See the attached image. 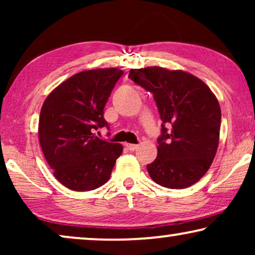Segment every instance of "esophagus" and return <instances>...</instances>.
I'll use <instances>...</instances> for the list:
<instances>
[{"label": "esophagus", "mask_w": 255, "mask_h": 255, "mask_svg": "<svg viewBox=\"0 0 255 255\" xmlns=\"http://www.w3.org/2000/svg\"><path fill=\"white\" fill-rule=\"evenodd\" d=\"M125 146H127L128 149H130V151H134V149H137L138 145L135 144H125Z\"/></svg>", "instance_id": "34e87169"}]
</instances>
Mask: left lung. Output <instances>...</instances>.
Instances as JSON below:
<instances>
[{
  "label": "left lung",
  "mask_w": 255,
  "mask_h": 255,
  "mask_svg": "<svg viewBox=\"0 0 255 255\" xmlns=\"http://www.w3.org/2000/svg\"><path fill=\"white\" fill-rule=\"evenodd\" d=\"M128 78L153 94L162 121L149 176L170 189L193 186L210 168L218 148L222 114L215 94L190 73L158 66L131 69Z\"/></svg>",
  "instance_id": "left-lung-1"
}]
</instances>
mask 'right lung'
<instances>
[{"instance_id": "1", "label": "right lung", "mask_w": 255, "mask_h": 255, "mask_svg": "<svg viewBox=\"0 0 255 255\" xmlns=\"http://www.w3.org/2000/svg\"><path fill=\"white\" fill-rule=\"evenodd\" d=\"M122 75L118 68L80 72L52 90L41 107V149L55 179L68 189L88 191L103 186L123 152L121 144L95 134L97 128L108 127L103 110Z\"/></svg>"}]
</instances>
